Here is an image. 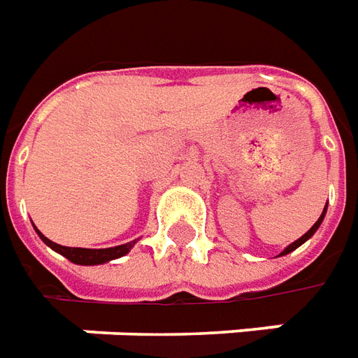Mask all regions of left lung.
Returning a JSON list of instances; mask_svg holds the SVG:
<instances>
[{"label":"left lung","mask_w":358,"mask_h":358,"mask_svg":"<svg viewBox=\"0 0 358 358\" xmlns=\"http://www.w3.org/2000/svg\"><path fill=\"white\" fill-rule=\"evenodd\" d=\"M324 217H326V207H324L322 215H320V218L316 220L315 226H313V228H310V230H308L307 234H303V236H301L299 240H295V241H293V243H289V245H287V248H285L284 251H282V253H280V255H278V257H282V255H287V253H292V251H295V249L299 248V245H303V243H305V241H307L308 238H313V234H315L316 230H318V226L322 224Z\"/></svg>","instance_id":"obj_1"}]
</instances>
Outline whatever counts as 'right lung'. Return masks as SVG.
Listing matches in <instances>:
<instances>
[{
  "label": "right lung",
  "instance_id": "right-lung-1",
  "mask_svg": "<svg viewBox=\"0 0 358 358\" xmlns=\"http://www.w3.org/2000/svg\"><path fill=\"white\" fill-rule=\"evenodd\" d=\"M36 228V226H34ZM38 236L42 238V241L51 248L53 251H57L61 255L69 259L71 263L74 264H86V266H92V264H103L109 263L113 259H118V257H124L130 249L134 248L136 240L130 241V243H122V245H117V248H107V249H84V248H65V245H59L55 241L48 240L38 228H36Z\"/></svg>",
  "mask_w": 358,
  "mask_h": 358
}]
</instances>
